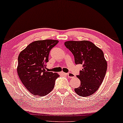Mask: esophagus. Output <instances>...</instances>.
Instances as JSON below:
<instances>
[{
	"label": "esophagus",
	"instance_id": "esophagus-1",
	"mask_svg": "<svg viewBox=\"0 0 123 123\" xmlns=\"http://www.w3.org/2000/svg\"><path fill=\"white\" fill-rule=\"evenodd\" d=\"M65 74H67L68 75V77L69 78H74V75L73 74H72L71 73H65Z\"/></svg>",
	"mask_w": 123,
	"mask_h": 123
}]
</instances>
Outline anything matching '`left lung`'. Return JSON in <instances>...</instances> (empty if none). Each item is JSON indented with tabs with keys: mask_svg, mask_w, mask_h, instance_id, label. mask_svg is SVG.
Returning a JSON list of instances; mask_svg holds the SVG:
<instances>
[{
	"mask_svg": "<svg viewBox=\"0 0 123 123\" xmlns=\"http://www.w3.org/2000/svg\"><path fill=\"white\" fill-rule=\"evenodd\" d=\"M64 45L73 53L75 63L83 65L77 75L80 86L74 89L77 95L86 97L97 91L103 82L107 70V62L102 50L90 41H67Z\"/></svg>",
	"mask_w": 123,
	"mask_h": 123,
	"instance_id": "left-lung-1",
	"label": "left lung"
}]
</instances>
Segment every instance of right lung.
Returning a JSON list of instances; mask_svg holds the SVG:
<instances>
[{"instance_id":"add662e5","label":"right lung","mask_w":123,"mask_h":123,"mask_svg":"<svg viewBox=\"0 0 123 123\" xmlns=\"http://www.w3.org/2000/svg\"><path fill=\"white\" fill-rule=\"evenodd\" d=\"M59 41L44 40L30 43L18 55L17 70L20 80L34 96H44L53 90L59 74L45 69L50 50Z\"/></svg>"}]
</instances>
